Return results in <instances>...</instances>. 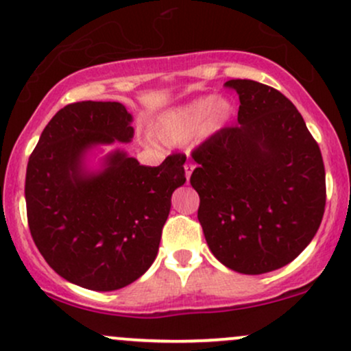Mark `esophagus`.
Segmentation results:
<instances>
[{
  "mask_svg": "<svg viewBox=\"0 0 351 351\" xmlns=\"http://www.w3.org/2000/svg\"><path fill=\"white\" fill-rule=\"evenodd\" d=\"M193 170H195V165L189 163V162L184 165V175H186V180H189V176H191Z\"/></svg>",
  "mask_w": 351,
  "mask_h": 351,
  "instance_id": "obj_1",
  "label": "esophagus"
}]
</instances>
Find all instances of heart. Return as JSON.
<instances>
[{"instance_id":"b5f03b06","label":"heart","mask_w":351,"mask_h":351,"mask_svg":"<svg viewBox=\"0 0 351 351\" xmlns=\"http://www.w3.org/2000/svg\"><path fill=\"white\" fill-rule=\"evenodd\" d=\"M232 104L224 97L203 95L168 108L153 123V135L167 145L186 143L195 136L211 138L231 120Z\"/></svg>"}]
</instances>
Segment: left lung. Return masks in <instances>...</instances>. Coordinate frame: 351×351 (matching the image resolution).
<instances>
[{
	"mask_svg": "<svg viewBox=\"0 0 351 351\" xmlns=\"http://www.w3.org/2000/svg\"><path fill=\"white\" fill-rule=\"evenodd\" d=\"M236 127L201 143L191 186L213 256L257 276L292 263L317 234L325 211L320 148L295 106L276 88L232 79Z\"/></svg>",
	"mask_w": 351,
	"mask_h": 351,
	"instance_id": "8db88e82",
	"label": "left lung"
}]
</instances>
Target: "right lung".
Here are the masks:
<instances>
[{"instance_id":"right-lung-1","label":"right lung","mask_w":351,"mask_h":351,"mask_svg":"<svg viewBox=\"0 0 351 351\" xmlns=\"http://www.w3.org/2000/svg\"><path fill=\"white\" fill-rule=\"evenodd\" d=\"M132 138V115L120 102L69 104L46 125L27 162L24 196L34 244L60 277L90 291H117L148 271L173 191L186 181L181 153L143 167L114 150L99 170L87 168L94 148Z\"/></svg>"}]
</instances>
